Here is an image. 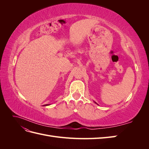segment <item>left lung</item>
Masks as SVG:
<instances>
[{
  "label": "left lung",
  "instance_id": "8db88e82",
  "mask_svg": "<svg viewBox=\"0 0 149 149\" xmlns=\"http://www.w3.org/2000/svg\"><path fill=\"white\" fill-rule=\"evenodd\" d=\"M95 102V103H96V104H97V103H96V102Z\"/></svg>",
  "mask_w": 149,
  "mask_h": 149
}]
</instances>
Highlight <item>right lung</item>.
Here are the masks:
<instances>
[{"label": "right lung", "mask_w": 149, "mask_h": 149, "mask_svg": "<svg viewBox=\"0 0 149 149\" xmlns=\"http://www.w3.org/2000/svg\"><path fill=\"white\" fill-rule=\"evenodd\" d=\"M49 104H45V105H43V106H49Z\"/></svg>", "instance_id": "right-lung-1"}]
</instances>
